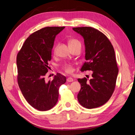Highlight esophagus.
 Wrapping results in <instances>:
<instances>
[{"label":"esophagus","mask_w":135,"mask_h":135,"mask_svg":"<svg viewBox=\"0 0 135 135\" xmlns=\"http://www.w3.org/2000/svg\"><path fill=\"white\" fill-rule=\"evenodd\" d=\"M73 80H74L71 77H69L67 79V81H68V82H71V81H73Z\"/></svg>","instance_id":"esophagus-1"}]
</instances>
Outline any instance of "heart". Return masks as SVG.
Segmentation results:
<instances>
[{
  "mask_svg": "<svg viewBox=\"0 0 135 135\" xmlns=\"http://www.w3.org/2000/svg\"><path fill=\"white\" fill-rule=\"evenodd\" d=\"M76 43H80L79 41H78L76 39H71L69 41V45L71 44H74ZM56 52V48L54 50V52ZM64 69L65 71L67 73H71L73 71H74V69H73V66L71 64H65L64 66Z\"/></svg>",
  "mask_w": 135,
  "mask_h": 135,
  "instance_id": "obj_1",
  "label": "heart"
}]
</instances>
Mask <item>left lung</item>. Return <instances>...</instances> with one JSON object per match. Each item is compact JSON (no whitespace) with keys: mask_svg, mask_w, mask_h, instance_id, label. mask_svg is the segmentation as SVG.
Returning <instances> with one entry per match:
<instances>
[{"mask_svg":"<svg viewBox=\"0 0 135 135\" xmlns=\"http://www.w3.org/2000/svg\"><path fill=\"white\" fill-rule=\"evenodd\" d=\"M84 39L85 59L81 71H93L92 79H78L81 88L78 94L79 104L87 109L98 108L110 99L118 74L112 44L103 33L91 27H73Z\"/></svg>","mask_w":135,"mask_h":135,"instance_id":"1","label":"left lung"}]
</instances>
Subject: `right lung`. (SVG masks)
Wrapping results in <instances>:
<instances>
[{"label":"right lung","instance_id":"add662e5","mask_svg":"<svg viewBox=\"0 0 135 135\" xmlns=\"http://www.w3.org/2000/svg\"><path fill=\"white\" fill-rule=\"evenodd\" d=\"M65 27H46L31 34L17 56V81L23 97L32 107L39 111L54 108L59 99V89L66 81L65 76L55 75L46 81L48 62L56 35Z\"/></svg>","mask_w":135,"mask_h":135}]
</instances>
